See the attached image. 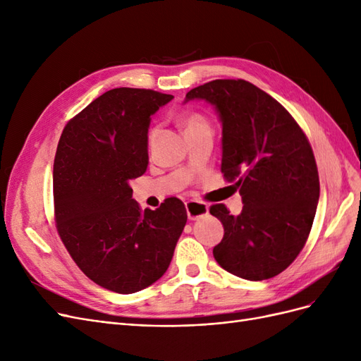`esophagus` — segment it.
I'll return each instance as SVG.
<instances>
[{"label":"esophagus","instance_id":"obj_1","mask_svg":"<svg viewBox=\"0 0 361 361\" xmlns=\"http://www.w3.org/2000/svg\"><path fill=\"white\" fill-rule=\"evenodd\" d=\"M185 207H187V215L190 220H199V218L209 214V206L202 203V202H195V200H190L185 203Z\"/></svg>","mask_w":361,"mask_h":361}]
</instances>
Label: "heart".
Segmentation results:
<instances>
[{
	"label": "heart",
	"mask_w": 361,
	"mask_h": 361,
	"mask_svg": "<svg viewBox=\"0 0 361 361\" xmlns=\"http://www.w3.org/2000/svg\"><path fill=\"white\" fill-rule=\"evenodd\" d=\"M183 125H185V129H192V128H197V126H203V125H207L206 118L200 114H190L183 118Z\"/></svg>",
	"instance_id": "obj_1"
}]
</instances>
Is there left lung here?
I'll return each mask as SVG.
<instances>
[{
  "label": "left lung",
  "instance_id": "1",
  "mask_svg": "<svg viewBox=\"0 0 361 361\" xmlns=\"http://www.w3.org/2000/svg\"><path fill=\"white\" fill-rule=\"evenodd\" d=\"M215 106L223 125L221 173L243 197L239 215L211 206L224 236L214 247L218 265L251 281L276 277L307 241L319 200V176L300 125L259 87L215 80L190 90L188 101Z\"/></svg>",
  "mask_w": 361,
  "mask_h": 361
}]
</instances>
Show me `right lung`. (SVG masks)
I'll return each instance as SVG.
<instances>
[{"label":"right lung","mask_w":361,"mask_h":361,"mask_svg":"<svg viewBox=\"0 0 361 361\" xmlns=\"http://www.w3.org/2000/svg\"><path fill=\"white\" fill-rule=\"evenodd\" d=\"M171 99L146 89L108 90L71 120L57 146L59 235L84 274L117 293L161 279L187 224L179 199L141 211L129 185L147 169L150 116Z\"/></svg>","instance_id":"obj_1"}]
</instances>
